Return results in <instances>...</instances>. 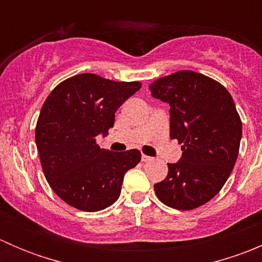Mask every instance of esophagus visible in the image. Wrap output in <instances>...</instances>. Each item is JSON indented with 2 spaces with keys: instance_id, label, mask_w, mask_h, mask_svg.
<instances>
[{
  "instance_id": "esophagus-1",
  "label": "esophagus",
  "mask_w": 262,
  "mask_h": 262,
  "mask_svg": "<svg viewBox=\"0 0 262 262\" xmlns=\"http://www.w3.org/2000/svg\"><path fill=\"white\" fill-rule=\"evenodd\" d=\"M152 160L153 158L149 157V156H146V155L142 156V161H143V162H149V161H152Z\"/></svg>"
}]
</instances>
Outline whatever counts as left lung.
<instances>
[{"label":"left lung","instance_id":"left-lung-1","mask_svg":"<svg viewBox=\"0 0 262 262\" xmlns=\"http://www.w3.org/2000/svg\"><path fill=\"white\" fill-rule=\"evenodd\" d=\"M155 99L170 105V137L182 156L167 163L155 185L167 207L191 210L213 199L231 175L238 156L242 121L226 87L192 71H179L149 84Z\"/></svg>","mask_w":262,"mask_h":262}]
</instances>
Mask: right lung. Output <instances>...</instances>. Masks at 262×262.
Wrapping results in <instances>:
<instances>
[{"instance_id": "add662e5", "label": "right lung", "mask_w": 262, "mask_h": 262, "mask_svg": "<svg viewBox=\"0 0 262 262\" xmlns=\"http://www.w3.org/2000/svg\"><path fill=\"white\" fill-rule=\"evenodd\" d=\"M81 73L60 82L47 97L35 128L44 176L71 207L99 212L118 200L124 175L141 161L138 149L113 152L96 143L114 126L115 112L141 89Z\"/></svg>"}]
</instances>
